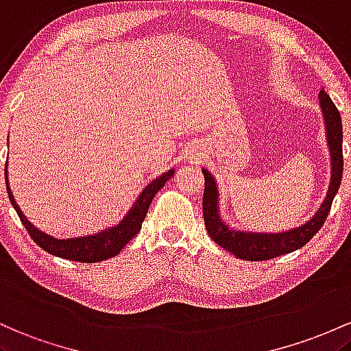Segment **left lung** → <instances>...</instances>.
I'll use <instances>...</instances> for the list:
<instances>
[{"label":"left lung","mask_w":351,"mask_h":351,"mask_svg":"<svg viewBox=\"0 0 351 351\" xmlns=\"http://www.w3.org/2000/svg\"><path fill=\"white\" fill-rule=\"evenodd\" d=\"M320 106L325 116L326 124V137H328L330 154H332V184H330L326 199L318 208L317 214L302 227L293 228V230L282 232V234H249V232H235L230 230L226 223L219 217L217 210V186L215 180L204 169V179H206V189H204L202 210L204 222L210 235V239L223 249L232 252L235 257L242 261L258 262L275 258L278 255L290 254V252L298 250L300 247L310 242V239L324 227L326 217L332 208V202L337 195L338 189L341 184V174H343V149H341V141H343V131H341V117L338 112L337 106L330 99L328 94L322 88Z\"/></svg>","instance_id":"1"}]
</instances>
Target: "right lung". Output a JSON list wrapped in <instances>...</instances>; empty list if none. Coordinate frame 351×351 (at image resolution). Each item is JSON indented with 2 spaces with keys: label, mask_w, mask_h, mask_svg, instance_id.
<instances>
[{
  "label": "right lung",
  "mask_w": 351,
  "mask_h": 351,
  "mask_svg": "<svg viewBox=\"0 0 351 351\" xmlns=\"http://www.w3.org/2000/svg\"><path fill=\"white\" fill-rule=\"evenodd\" d=\"M5 174H8V172H5ZM172 176H174V171L171 169V171H167L165 174L157 177L156 180H152V182L144 189L143 194L139 195V199L136 200V204H134L131 210H129V214L125 215L119 226L108 228V230L99 232V234L96 235H89V237L68 240H58L51 237V235L43 234V232L38 230L33 223L27 222V219L23 215V212L19 210L13 194H11L10 186H8V176L6 189L8 197H10L19 220H21L23 226L26 227L29 237L33 239L43 250H46L48 254L56 255V257L68 258V261L94 263L106 261V258H112L114 255L119 254V252L128 245L129 240L141 230V227H143V222L145 215H147L149 207H151L152 199H154L157 192L164 187V184L167 182Z\"/></svg>",
  "instance_id": "1"
}]
</instances>
